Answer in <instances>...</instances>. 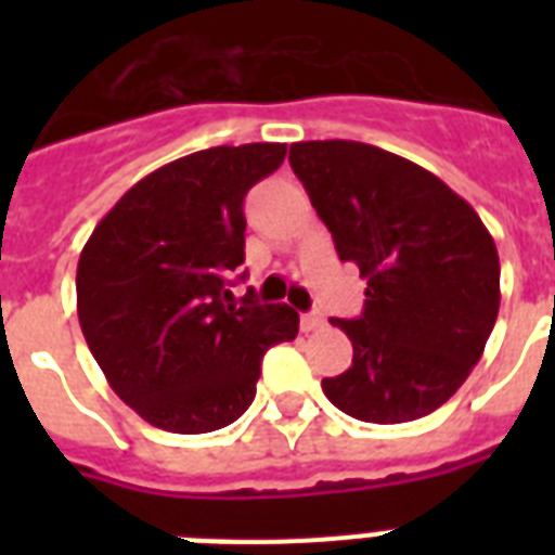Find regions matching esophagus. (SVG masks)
I'll list each match as a JSON object with an SVG mask.
<instances>
[{"label":"esophagus","instance_id":"34e87169","mask_svg":"<svg viewBox=\"0 0 555 555\" xmlns=\"http://www.w3.org/2000/svg\"><path fill=\"white\" fill-rule=\"evenodd\" d=\"M299 325H302V331H317L325 325V317H322V313H302Z\"/></svg>","mask_w":555,"mask_h":555}]
</instances>
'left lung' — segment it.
Instances as JSON below:
<instances>
[{
  "label": "left lung",
  "mask_w": 555,
  "mask_h": 555,
  "mask_svg": "<svg viewBox=\"0 0 555 555\" xmlns=\"http://www.w3.org/2000/svg\"><path fill=\"white\" fill-rule=\"evenodd\" d=\"M291 167L339 259L369 282L363 313L331 320L351 339L354 360L322 379V391L365 423L435 412L464 386L499 317L490 230L438 176L369 143H294Z\"/></svg>",
  "instance_id": "left-lung-1"
}]
</instances>
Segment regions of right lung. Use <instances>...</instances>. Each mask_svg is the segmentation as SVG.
<instances>
[{"instance_id":"right-lung-1","label":"right lung","mask_w":555,"mask_h":555,"mask_svg":"<svg viewBox=\"0 0 555 555\" xmlns=\"http://www.w3.org/2000/svg\"><path fill=\"white\" fill-rule=\"evenodd\" d=\"M285 152L244 143L172 160L126 192L82 247V337L117 397L158 429L204 435L238 421L264 351L299 331L291 305H259L253 291L233 302L227 282L244 261V195Z\"/></svg>"}]
</instances>
